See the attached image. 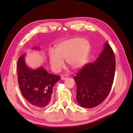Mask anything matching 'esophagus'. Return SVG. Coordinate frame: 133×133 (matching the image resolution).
<instances>
[{"mask_svg":"<svg viewBox=\"0 0 133 133\" xmlns=\"http://www.w3.org/2000/svg\"><path fill=\"white\" fill-rule=\"evenodd\" d=\"M68 78H69L68 75H63L61 77V79L62 80H64V79H67Z\"/></svg>","mask_w":133,"mask_h":133,"instance_id":"esophagus-1","label":"esophagus"}]
</instances>
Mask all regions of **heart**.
Wrapping results in <instances>:
<instances>
[{
  "instance_id": "b5f03b06",
  "label": "heart",
  "mask_w": 133,
  "mask_h": 133,
  "mask_svg": "<svg viewBox=\"0 0 133 133\" xmlns=\"http://www.w3.org/2000/svg\"><path fill=\"white\" fill-rule=\"evenodd\" d=\"M90 50V44L86 39L71 38L62 41L55 47L54 51L49 52L50 63L55 72H59L64 66L66 59L69 66L74 69L82 67L87 60Z\"/></svg>"
}]
</instances>
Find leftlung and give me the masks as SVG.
Returning a JSON list of instances; mask_svg holds the SVG:
<instances>
[{
	"mask_svg": "<svg viewBox=\"0 0 133 133\" xmlns=\"http://www.w3.org/2000/svg\"><path fill=\"white\" fill-rule=\"evenodd\" d=\"M115 66L114 52L106 43L96 61L84 64L74 78L77 84L76 98L81 106L93 108L103 102L113 84Z\"/></svg>",
	"mask_w": 133,
	"mask_h": 133,
	"instance_id": "left-lung-1",
	"label": "left lung"
}]
</instances>
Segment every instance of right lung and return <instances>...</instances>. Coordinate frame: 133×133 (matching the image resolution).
Segmentation results:
<instances>
[{
    "instance_id": "add662e5",
    "label": "right lung",
    "mask_w": 133,
    "mask_h": 133,
    "mask_svg": "<svg viewBox=\"0 0 133 133\" xmlns=\"http://www.w3.org/2000/svg\"><path fill=\"white\" fill-rule=\"evenodd\" d=\"M17 75L22 95L31 106L44 108L50 105L53 87L60 76L49 74L43 67L29 69L25 64L24 55L17 62Z\"/></svg>"
}]
</instances>
